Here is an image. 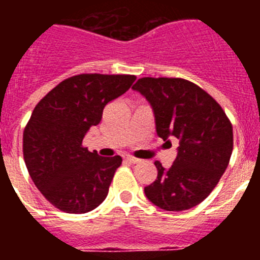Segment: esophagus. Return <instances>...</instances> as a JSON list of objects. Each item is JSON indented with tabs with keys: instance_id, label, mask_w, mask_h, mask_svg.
<instances>
[{
	"instance_id": "esophagus-1",
	"label": "esophagus",
	"mask_w": 260,
	"mask_h": 260,
	"mask_svg": "<svg viewBox=\"0 0 260 260\" xmlns=\"http://www.w3.org/2000/svg\"><path fill=\"white\" fill-rule=\"evenodd\" d=\"M123 158H125L126 161L133 162V164H137V162L139 161V158L134 157V156H132V155H123Z\"/></svg>"
}]
</instances>
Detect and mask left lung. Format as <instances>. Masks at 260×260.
Listing matches in <instances>:
<instances>
[{
	"label": "left lung",
	"mask_w": 260,
	"mask_h": 260,
	"mask_svg": "<svg viewBox=\"0 0 260 260\" xmlns=\"http://www.w3.org/2000/svg\"><path fill=\"white\" fill-rule=\"evenodd\" d=\"M152 105L160 138L180 141L169 169L155 161L157 178L146 197L165 211L195 207L211 194L233 151V127L215 99L182 78H141L133 86Z\"/></svg>",
	"instance_id": "8db88e82"
}]
</instances>
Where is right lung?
<instances>
[{
    "instance_id": "add662e5",
    "label": "right lung",
    "mask_w": 260,
    "mask_h": 260,
    "mask_svg": "<svg viewBox=\"0 0 260 260\" xmlns=\"http://www.w3.org/2000/svg\"><path fill=\"white\" fill-rule=\"evenodd\" d=\"M135 75L79 74L41 99L23 132V157L50 204L68 213L95 210L107 198L121 156L103 157L82 142L105 105L127 91Z\"/></svg>"
}]
</instances>
